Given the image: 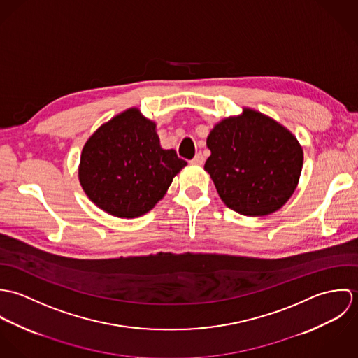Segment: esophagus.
Returning a JSON list of instances; mask_svg holds the SVG:
<instances>
[{
	"label": "esophagus",
	"mask_w": 358,
	"mask_h": 358,
	"mask_svg": "<svg viewBox=\"0 0 358 358\" xmlns=\"http://www.w3.org/2000/svg\"><path fill=\"white\" fill-rule=\"evenodd\" d=\"M205 158L203 153H197L194 155V158L192 159L193 164H197V165H203L204 164Z\"/></svg>",
	"instance_id": "obj_1"
}]
</instances>
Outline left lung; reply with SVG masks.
I'll use <instances>...</instances> for the list:
<instances>
[{
    "label": "left lung",
    "instance_id": "obj_1",
    "mask_svg": "<svg viewBox=\"0 0 358 358\" xmlns=\"http://www.w3.org/2000/svg\"><path fill=\"white\" fill-rule=\"evenodd\" d=\"M204 169L230 209L264 216L288 201L296 189L303 152L296 138L271 118L245 108L215 125Z\"/></svg>",
    "mask_w": 358,
    "mask_h": 358
}]
</instances>
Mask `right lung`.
<instances>
[{
	"label": "right lung",
	"instance_id": "1",
	"mask_svg": "<svg viewBox=\"0 0 358 358\" xmlns=\"http://www.w3.org/2000/svg\"><path fill=\"white\" fill-rule=\"evenodd\" d=\"M185 165L175 150L161 149L155 124L131 108L90 138L78 175L87 196L103 210L138 217L164 197Z\"/></svg>",
	"mask_w": 358,
	"mask_h": 358
}]
</instances>
